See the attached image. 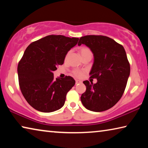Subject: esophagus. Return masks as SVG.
<instances>
[{
  "label": "esophagus",
  "instance_id": "obj_1",
  "mask_svg": "<svg viewBox=\"0 0 148 148\" xmlns=\"http://www.w3.org/2000/svg\"><path fill=\"white\" fill-rule=\"evenodd\" d=\"M82 83V81H80V80L78 79H76V84H81Z\"/></svg>",
  "mask_w": 148,
  "mask_h": 148
}]
</instances>
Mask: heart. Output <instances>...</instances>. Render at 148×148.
I'll return each instance as SVG.
<instances>
[{"instance_id":"b5f03b06","label":"heart","mask_w":148,"mask_h":148,"mask_svg":"<svg viewBox=\"0 0 148 148\" xmlns=\"http://www.w3.org/2000/svg\"><path fill=\"white\" fill-rule=\"evenodd\" d=\"M79 51L80 55H81L82 57H84L87 56H92V52L91 51V49L88 48V47H81V48L79 49ZM70 53H71V52L69 51L68 53H66V57H65V59L68 58L69 55H70ZM74 74L75 76H80L82 75L81 72H79L78 71H75L74 72Z\"/></svg>"}]
</instances>
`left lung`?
I'll return each mask as SVG.
<instances>
[{
  "instance_id": "8db88e82",
  "label": "left lung",
  "mask_w": 148,
  "mask_h": 148,
  "mask_svg": "<svg viewBox=\"0 0 148 148\" xmlns=\"http://www.w3.org/2000/svg\"><path fill=\"white\" fill-rule=\"evenodd\" d=\"M85 44L91 49L94 62L90 71L96 84L86 80V91L81 101L87 110L103 112L113 107L126 87L130 75V64L123 46L109 37L87 35L79 38L78 46Z\"/></svg>"
}]
</instances>
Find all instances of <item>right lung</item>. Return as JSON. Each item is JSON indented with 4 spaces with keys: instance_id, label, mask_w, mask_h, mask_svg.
<instances>
[{
    "instance_id": "obj_1",
    "label": "right lung",
    "mask_w": 148,
    "mask_h": 148,
    "mask_svg": "<svg viewBox=\"0 0 148 148\" xmlns=\"http://www.w3.org/2000/svg\"><path fill=\"white\" fill-rule=\"evenodd\" d=\"M78 40V38L49 35L27 47L17 73L22 94L35 110L49 113L64 106L66 93L76 82L71 76L55 79L53 71L64 63L66 53Z\"/></svg>"
}]
</instances>
